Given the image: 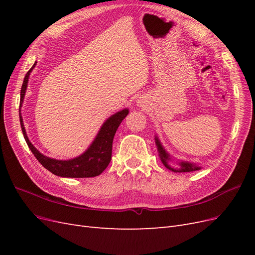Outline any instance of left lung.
<instances>
[{
	"label": "left lung",
	"instance_id": "8db88e82",
	"mask_svg": "<svg viewBox=\"0 0 255 255\" xmlns=\"http://www.w3.org/2000/svg\"><path fill=\"white\" fill-rule=\"evenodd\" d=\"M155 143L157 146V152H158V155L160 157L161 163L164 164V166L169 169V170H171L173 172H191V171H196V170H200L201 167H199L196 164H192V163H188V161H179L177 165H179V168H172L170 165H169V160H171L170 157V154H169L165 149L164 146L161 145L159 139L157 138V136H155Z\"/></svg>",
	"mask_w": 255,
	"mask_h": 255
}]
</instances>
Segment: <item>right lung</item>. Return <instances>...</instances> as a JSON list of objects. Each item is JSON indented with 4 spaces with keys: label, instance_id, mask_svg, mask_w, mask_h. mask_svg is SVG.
Listing matches in <instances>:
<instances>
[{
    "label": "right lung",
    "instance_id": "add662e5",
    "mask_svg": "<svg viewBox=\"0 0 255 255\" xmlns=\"http://www.w3.org/2000/svg\"><path fill=\"white\" fill-rule=\"evenodd\" d=\"M35 66L36 63L29 69L25 75L24 81H23L20 94L19 107V117L22 133L23 136H24V139L28 145L29 150L33 152L34 156L45 169H48L50 172L55 175L63 177H94L101 174L105 170L106 167L109 166L112 159L114 136L122 120L128 116V110H122L118 113H116L115 115H112L111 117L103 123V126L100 128L95 140L89 145V148L83 154H81L80 156L68 160H59L45 156L42 153L38 151L34 146V144L29 141L21 116V107L26 92L28 78Z\"/></svg>",
    "mask_w": 255,
    "mask_h": 255
}]
</instances>
